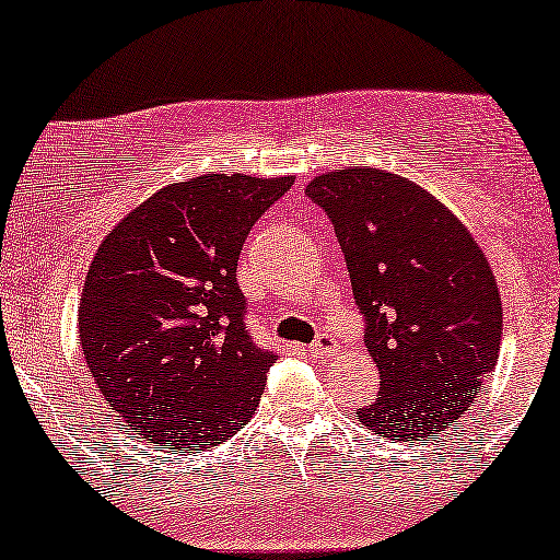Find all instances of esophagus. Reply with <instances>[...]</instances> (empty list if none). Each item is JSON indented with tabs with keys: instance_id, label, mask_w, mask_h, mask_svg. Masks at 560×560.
I'll list each match as a JSON object with an SVG mask.
<instances>
[{
	"instance_id": "obj_1",
	"label": "esophagus",
	"mask_w": 560,
	"mask_h": 560,
	"mask_svg": "<svg viewBox=\"0 0 560 560\" xmlns=\"http://www.w3.org/2000/svg\"><path fill=\"white\" fill-rule=\"evenodd\" d=\"M336 349V339L331 334H320L318 339L313 341V345L307 347V352L313 354V357H326V354H331Z\"/></svg>"
}]
</instances>
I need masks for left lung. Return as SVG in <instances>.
Wrapping results in <instances>:
<instances>
[{
    "instance_id": "1",
    "label": "left lung",
    "mask_w": 560,
    "mask_h": 560,
    "mask_svg": "<svg viewBox=\"0 0 560 560\" xmlns=\"http://www.w3.org/2000/svg\"><path fill=\"white\" fill-rule=\"evenodd\" d=\"M305 195L326 211L345 253L378 399L357 412L390 441L441 433L495 370L503 307L467 226L415 182L383 170H334Z\"/></svg>"
}]
</instances>
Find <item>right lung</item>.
Here are the masks:
<instances>
[{
  "label": "right lung",
  "mask_w": 560,
  "mask_h": 560,
  "mask_svg": "<svg viewBox=\"0 0 560 560\" xmlns=\"http://www.w3.org/2000/svg\"><path fill=\"white\" fill-rule=\"evenodd\" d=\"M292 177L203 174L164 187L101 242L78 310L80 347L132 435L198 454L258 407L279 354L247 334L237 260Z\"/></svg>",
  "instance_id": "add662e5"
}]
</instances>
